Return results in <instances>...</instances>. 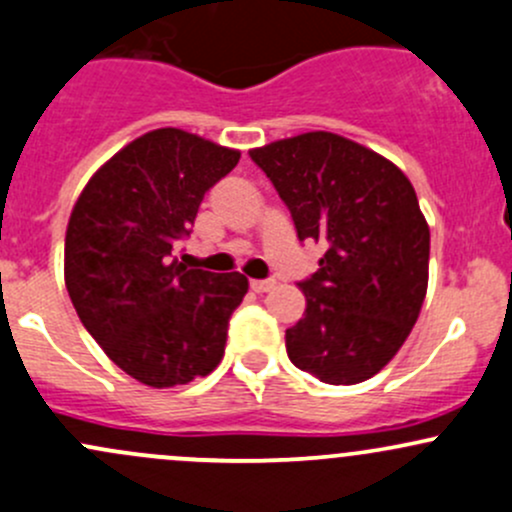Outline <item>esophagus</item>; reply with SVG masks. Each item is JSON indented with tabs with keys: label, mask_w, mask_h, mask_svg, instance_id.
<instances>
[{
	"label": "esophagus",
	"mask_w": 512,
	"mask_h": 512,
	"mask_svg": "<svg viewBox=\"0 0 512 512\" xmlns=\"http://www.w3.org/2000/svg\"><path fill=\"white\" fill-rule=\"evenodd\" d=\"M277 287V282L274 279H252L250 282V289L257 294H265V292H272V289Z\"/></svg>",
	"instance_id": "obj_1"
}]
</instances>
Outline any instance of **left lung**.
<instances>
[{
  "label": "left lung",
  "mask_w": 512,
  "mask_h": 512,
  "mask_svg": "<svg viewBox=\"0 0 512 512\" xmlns=\"http://www.w3.org/2000/svg\"><path fill=\"white\" fill-rule=\"evenodd\" d=\"M292 213L299 240L324 242L301 282L306 311L287 355L321 383L355 385L385 368L422 311L429 225L402 169L353 139L306 132L250 149Z\"/></svg>",
  "instance_id": "1"
}]
</instances>
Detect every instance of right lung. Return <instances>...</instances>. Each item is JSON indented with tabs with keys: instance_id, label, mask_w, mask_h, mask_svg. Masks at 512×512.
I'll return each mask as SVG.
<instances>
[{
	"instance_id": "1",
	"label": "right lung",
	"mask_w": 512,
	"mask_h": 512,
	"mask_svg": "<svg viewBox=\"0 0 512 512\" xmlns=\"http://www.w3.org/2000/svg\"><path fill=\"white\" fill-rule=\"evenodd\" d=\"M238 161V149L198 134L152 129L107 159L75 201L66 289L107 358L142 385H186L223 360L247 277L186 270L171 252Z\"/></svg>"
}]
</instances>
